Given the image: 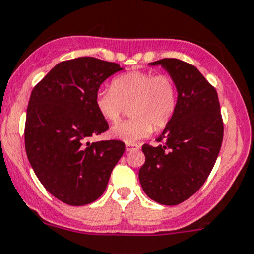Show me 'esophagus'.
<instances>
[{
    "label": "esophagus",
    "instance_id": "1",
    "mask_svg": "<svg viewBox=\"0 0 254 254\" xmlns=\"http://www.w3.org/2000/svg\"><path fill=\"white\" fill-rule=\"evenodd\" d=\"M125 147H127V151H136V150H139L140 146L137 145V143L127 142V145H125Z\"/></svg>",
    "mask_w": 254,
    "mask_h": 254
}]
</instances>
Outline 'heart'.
<instances>
[{"mask_svg": "<svg viewBox=\"0 0 254 254\" xmlns=\"http://www.w3.org/2000/svg\"><path fill=\"white\" fill-rule=\"evenodd\" d=\"M111 87L96 93L94 104L99 115L107 122L117 123L125 107L130 106L131 117L112 127L114 139L139 141L152 132V125L156 129L165 127L177 111L178 89L170 75L134 71L115 77Z\"/></svg>", "mask_w": 254, "mask_h": 254, "instance_id": "b5f03b06", "label": "heart"}]
</instances>
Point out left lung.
Instances as JSON below:
<instances>
[{
  "label": "left lung",
  "instance_id": "1",
  "mask_svg": "<svg viewBox=\"0 0 254 254\" xmlns=\"http://www.w3.org/2000/svg\"><path fill=\"white\" fill-rule=\"evenodd\" d=\"M150 65H161L175 79L178 104L157 139L163 143L142 146L146 161L139 179L148 198L162 205H177L205 183L221 148L224 123L216 89L195 66L178 59Z\"/></svg>",
  "mask_w": 254,
  "mask_h": 254
}]
</instances>
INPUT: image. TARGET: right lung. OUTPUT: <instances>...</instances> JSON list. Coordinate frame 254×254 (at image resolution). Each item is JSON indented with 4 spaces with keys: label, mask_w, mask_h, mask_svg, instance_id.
I'll return each instance as SVG.
<instances>
[{
    "label": "right lung",
    "mask_w": 254,
    "mask_h": 254,
    "mask_svg": "<svg viewBox=\"0 0 254 254\" xmlns=\"http://www.w3.org/2000/svg\"><path fill=\"white\" fill-rule=\"evenodd\" d=\"M120 70L118 64L89 56L63 61L30 94L24 127L28 160L49 193L68 205L97 200L125 151L119 140L86 142L108 130L94 98Z\"/></svg>",
    "instance_id": "add662e5"
}]
</instances>
